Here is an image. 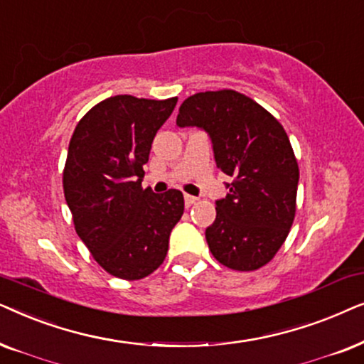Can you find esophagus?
<instances>
[{
	"mask_svg": "<svg viewBox=\"0 0 364 364\" xmlns=\"http://www.w3.org/2000/svg\"><path fill=\"white\" fill-rule=\"evenodd\" d=\"M196 200L198 198L196 196H191V195H185V203H186V206H191L193 203H196Z\"/></svg>",
	"mask_w": 364,
	"mask_h": 364,
	"instance_id": "esophagus-1",
	"label": "esophagus"
}]
</instances>
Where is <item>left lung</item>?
I'll return each mask as SVG.
<instances>
[{"label":"left lung","instance_id":"1","mask_svg":"<svg viewBox=\"0 0 364 364\" xmlns=\"http://www.w3.org/2000/svg\"><path fill=\"white\" fill-rule=\"evenodd\" d=\"M176 124L203 129L216 166L232 178L205 235L213 256L238 271L264 266L287 240L296 211L299 169L278 119L232 90L183 101Z\"/></svg>","mask_w":364,"mask_h":364}]
</instances>
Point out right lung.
Returning a JSON list of instances; mask_svg holds the SVG:
<instances>
[{
	"instance_id": "add662e5",
	"label": "right lung",
	"mask_w": 364,
	"mask_h": 364,
	"mask_svg": "<svg viewBox=\"0 0 364 364\" xmlns=\"http://www.w3.org/2000/svg\"><path fill=\"white\" fill-rule=\"evenodd\" d=\"M178 98L118 95L93 106L73 133L63 188L77 236L101 268L141 279L159 268L185 211L183 193L143 190V164Z\"/></svg>"
}]
</instances>
